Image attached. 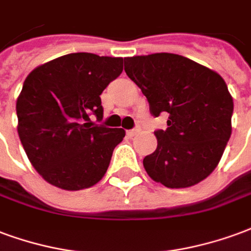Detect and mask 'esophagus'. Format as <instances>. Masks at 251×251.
I'll return each instance as SVG.
<instances>
[{"instance_id":"1","label":"esophagus","mask_w":251,"mask_h":251,"mask_svg":"<svg viewBox=\"0 0 251 251\" xmlns=\"http://www.w3.org/2000/svg\"><path fill=\"white\" fill-rule=\"evenodd\" d=\"M139 131H140L139 128H133V129H129V131H127V135L129 136V138H133L135 135H138Z\"/></svg>"}]
</instances>
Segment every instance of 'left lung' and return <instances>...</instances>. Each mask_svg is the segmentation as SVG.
<instances>
[{
	"label": "left lung",
	"mask_w": 251,
	"mask_h": 251,
	"mask_svg": "<svg viewBox=\"0 0 251 251\" xmlns=\"http://www.w3.org/2000/svg\"><path fill=\"white\" fill-rule=\"evenodd\" d=\"M124 71L167 128L155 131L158 147L143 159L147 174L168 188L202 182L222 158L230 135L233 98L218 73L174 53L124 58Z\"/></svg>",
	"instance_id": "left-lung-1"
}]
</instances>
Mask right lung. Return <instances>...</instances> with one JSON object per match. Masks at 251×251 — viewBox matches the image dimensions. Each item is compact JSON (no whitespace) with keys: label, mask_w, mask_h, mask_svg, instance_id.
Here are the masks:
<instances>
[{"label":"right lung","mask_w":251,"mask_h":251,"mask_svg":"<svg viewBox=\"0 0 251 251\" xmlns=\"http://www.w3.org/2000/svg\"><path fill=\"white\" fill-rule=\"evenodd\" d=\"M123 72V58L69 53L40 65L25 78L16 104L18 136L36 171L48 183L77 191L107 173L122 128L103 119L100 95Z\"/></svg>","instance_id":"add662e5"}]
</instances>
